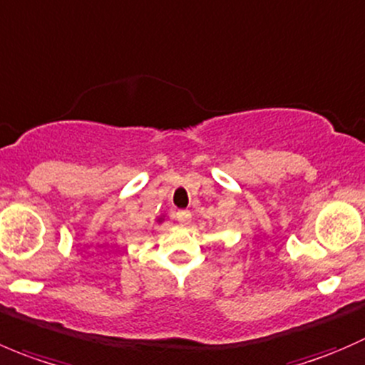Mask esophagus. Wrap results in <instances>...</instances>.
I'll return each instance as SVG.
<instances>
[{
  "label": "esophagus",
  "instance_id": "34e87169",
  "mask_svg": "<svg viewBox=\"0 0 365 365\" xmlns=\"http://www.w3.org/2000/svg\"><path fill=\"white\" fill-rule=\"evenodd\" d=\"M175 218L181 225H187L191 222V212L190 211H178L175 212Z\"/></svg>",
  "mask_w": 365,
  "mask_h": 365
}]
</instances>
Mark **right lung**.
Masks as SVG:
<instances>
[{
  "label": "right lung",
  "instance_id": "obj_1",
  "mask_svg": "<svg viewBox=\"0 0 365 365\" xmlns=\"http://www.w3.org/2000/svg\"><path fill=\"white\" fill-rule=\"evenodd\" d=\"M161 220H163V218H160V220H158V222H160V223H161Z\"/></svg>",
  "mask_w": 365,
  "mask_h": 365
}]
</instances>
